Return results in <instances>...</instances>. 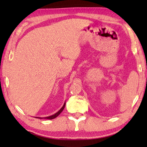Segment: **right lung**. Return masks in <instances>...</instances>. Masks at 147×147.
<instances>
[{
	"label": "right lung",
	"instance_id": "1",
	"mask_svg": "<svg viewBox=\"0 0 147 147\" xmlns=\"http://www.w3.org/2000/svg\"><path fill=\"white\" fill-rule=\"evenodd\" d=\"M65 103H64L63 106H62V108H61V109H60L57 112H56L55 114H53V115L50 116H47V117H45V118H41V117H37V118H45V119H49V120L53 119V118H55L57 117V116H59V114H60V113H61V112L63 111V109H64V108H65Z\"/></svg>",
	"mask_w": 147,
	"mask_h": 147
}]
</instances>
